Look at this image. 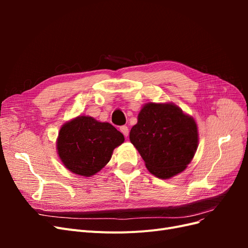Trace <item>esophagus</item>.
<instances>
[{
    "mask_svg": "<svg viewBox=\"0 0 248 248\" xmlns=\"http://www.w3.org/2000/svg\"><path fill=\"white\" fill-rule=\"evenodd\" d=\"M120 131H121L125 137L128 136V133H129V129H128V127H127V126H121V127H120Z\"/></svg>",
    "mask_w": 248,
    "mask_h": 248,
    "instance_id": "1",
    "label": "esophagus"
}]
</instances>
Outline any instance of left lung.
Here are the masks:
<instances>
[{
	"label": "left lung",
	"instance_id": "8db88e82",
	"mask_svg": "<svg viewBox=\"0 0 248 248\" xmlns=\"http://www.w3.org/2000/svg\"><path fill=\"white\" fill-rule=\"evenodd\" d=\"M129 140L151 174L170 179L192 160L199 132L194 119L176 104L149 102L141 108Z\"/></svg>",
	"mask_w": 248,
	"mask_h": 248
}]
</instances>
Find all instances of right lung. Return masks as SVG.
Here are the masks:
<instances>
[{
	"label": "right lung",
	"mask_w": 248,
	"mask_h": 248,
	"mask_svg": "<svg viewBox=\"0 0 248 248\" xmlns=\"http://www.w3.org/2000/svg\"><path fill=\"white\" fill-rule=\"evenodd\" d=\"M123 141L124 136L111 124L78 116L61 127L57 150L66 169L91 177L106 167L114 149Z\"/></svg>",
	"instance_id": "right-lung-1"
}]
</instances>
